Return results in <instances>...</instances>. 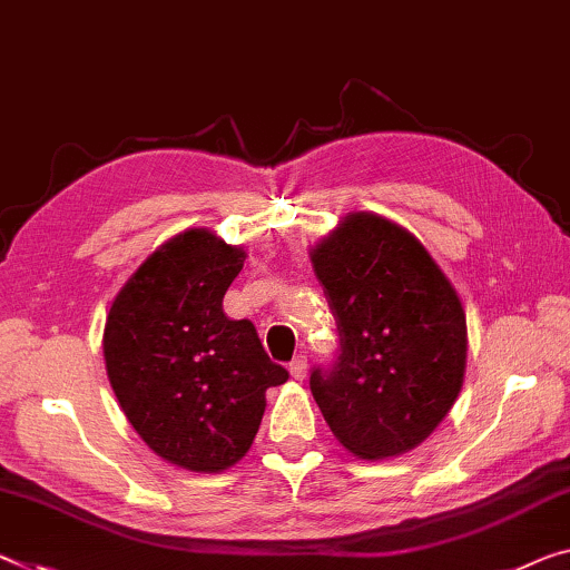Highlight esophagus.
<instances>
[{
  "instance_id": "1",
  "label": "esophagus",
  "mask_w": 570,
  "mask_h": 570,
  "mask_svg": "<svg viewBox=\"0 0 570 570\" xmlns=\"http://www.w3.org/2000/svg\"><path fill=\"white\" fill-rule=\"evenodd\" d=\"M291 374H293V380H303V376L308 374V356L297 354L291 362Z\"/></svg>"
}]
</instances>
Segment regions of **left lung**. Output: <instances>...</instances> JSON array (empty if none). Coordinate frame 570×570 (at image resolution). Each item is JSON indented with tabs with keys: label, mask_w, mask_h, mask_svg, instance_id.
Instances as JSON below:
<instances>
[{
	"label": "left lung",
	"mask_w": 570,
	"mask_h": 570,
	"mask_svg": "<svg viewBox=\"0 0 570 570\" xmlns=\"http://www.w3.org/2000/svg\"><path fill=\"white\" fill-rule=\"evenodd\" d=\"M336 318L334 364L311 392L358 459L400 456L435 431L466 370V313L423 244L374 214H352L313 249Z\"/></svg>",
	"instance_id": "1"
}]
</instances>
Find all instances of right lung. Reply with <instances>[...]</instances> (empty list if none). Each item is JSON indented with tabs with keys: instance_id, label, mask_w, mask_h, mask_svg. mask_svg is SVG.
<instances>
[{
	"instance_id": "right-lung-1",
	"label": "right lung",
	"mask_w": 570,
	"mask_h": 570,
	"mask_svg": "<svg viewBox=\"0 0 570 570\" xmlns=\"http://www.w3.org/2000/svg\"><path fill=\"white\" fill-rule=\"evenodd\" d=\"M244 252L206 229L163 244L129 277L104 328V358L139 438L183 469H229L249 451L267 387L287 382L255 323L224 313Z\"/></svg>"
}]
</instances>
